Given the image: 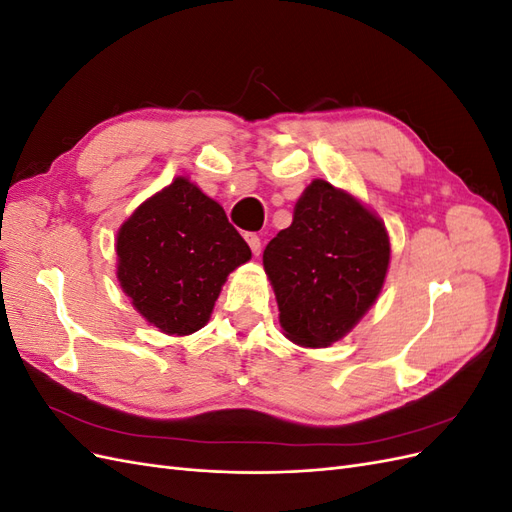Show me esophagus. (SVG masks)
<instances>
[{
    "instance_id": "1",
    "label": "esophagus",
    "mask_w": 512,
    "mask_h": 512,
    "mask_svg": "<svg viewBox=\"0 0 512 512\" xmlns=\"http://www.w3.org/2000/svg\"><path fill=\"white\" fill-rule=\"evenodd\" d=\"M245 241H247V245H250V250H252V254H260V250H262V241H260V237L256 235V232H247L245 235Z\"/></svg>"
}]
</instances>
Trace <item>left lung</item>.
<instances>
[{
	"instance_id": "8db88e82",
	"label": "left lung",
	"mask_w": 512,
	"mask_h": 512,
	"mask_svg": "<svg viewBox=\"0 0 512 512\" xmlns=\"http://www.w3.org/2000/svg\"><path fill=\"white\" fill-rule=\"evenodd\" d=\"M389 258L376 215L329 181H312L262 254L286 337L307 348L342 339L376 301Z\"/></svg>"
}]
</instances>
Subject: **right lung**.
Masks as SVG:
<instances>
[{
    "mask_svg": "<svg viewBox=\"0 0 512 512\" xmlns=\"http://www.w3.org/2000/svg\"><path fill=\"white\" fill-rule=\"evenodd\" d=\"M117 277L143 318L168 335L205 327L230 271L252 258L224 209L188 179L138 207L117 235Z\"/></svg>",
    "mask_w": 512,
    "mask_h": 512,
    "instance_id": "obj_1",
    "label": "right lung"
}]
</instances>
